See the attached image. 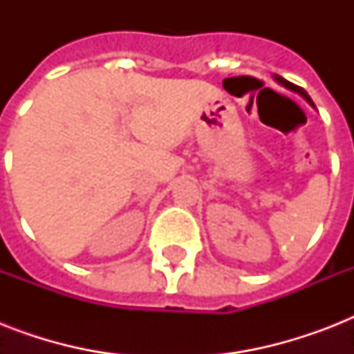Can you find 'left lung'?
<instances>
[{"label": "left lung", "mask_w": 354, "mask_h": 354, "mask_svg": "<svg viewBox=\"0 0 354 354\" xmlns=\"http://www.w3.org/2000/svg\"><path fill=\"white\" fill-rule=\"evenodd\" d=\"M275 80H277V82H279L281 86H285L286 90H290V91H296V93H299V95L303 97V99H307L308 102H310V104H313L314 106V102L310 101V97H308V93L305 90H303V88H299V86H296V84H292V82H288V80H285L283 79V77H279V75H275Z\"/></svg>", "instance_id": "1"}]
</instances>
